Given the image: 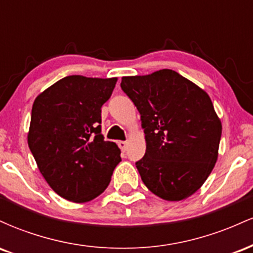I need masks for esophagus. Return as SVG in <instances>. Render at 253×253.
Wrapping results in <instances>:
<instances>
[{"label": "esophagus", "instance_id": "esophagus-1", "mask_svg": "<svg viewBox=\"0 0 253 253\" xmlns=\"http://www.w3.org/2000/svg\"><path fill=\"white\" fill-rule=\"evenodd\" d=\"M118 145H119V147L121 149V151L127 150V141H119Z\"/></svg>", "mask_w": 253, "mask_h": 253}]
</instances>
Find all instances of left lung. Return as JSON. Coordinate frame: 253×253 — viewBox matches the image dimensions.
<instances>
[{"label":"left lung","mask_w":253,"mask_h":253,"mask_svg":"<svg viewBox=\"0 0 253 253\" xmlns=\"http://www.w3.org/2000/svg\"><path fill=\"white\" fill-rule=\"evenodd\" d=\"M121 89L140 113L146 152L135 167L144 184L168 201L193 195L213 170L221 138L207 92L169 69L123 77Z\"/></svg>","instance_id":"obj_1"}]
</instances>
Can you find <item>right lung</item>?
I'll use <instances>...</instances> for the list:
<instances>
[{
  "mask_svg": "<svg viewBox=\"0 0 253 253\" xmlns=\"http://www.w3.org/2000/svg\"><path fill=\"white\" fill-rule=\"evenodd\" d=\"M117 78L64 77L34 101L28 146L40 172L59 196L88 202L108 187L120 149L101 134V107Z\"/></svg>",
  "mask_w": 253,
  "mask_h": 253,
  "instance_id": "add662e5",
  "label": "right lung"
}]
</instances>
